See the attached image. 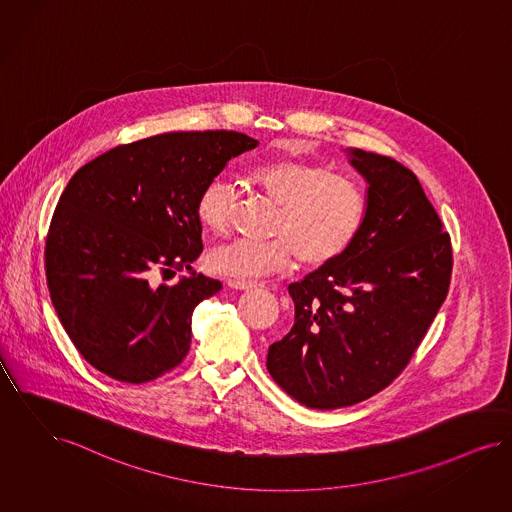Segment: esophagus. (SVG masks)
Wrapping results in <instances>:
<instances>
[{
    "label": "esophagus",
    "instance_id": "34e87169",
    "mask_svg": "<svg viewBox=\"0 0 512 512\" xmlns=\"http://www.w3.org/2000/svg\"><path fill=\"white\" fill-rule=\"evenodd\" d=\"M226 284H228L229 288H233V290H254V288H260V286H262L260 283L241 281V279H228Z\"/></svg>",
    "mask_w": 512,
    "mask_h": 512
}]
</instances>
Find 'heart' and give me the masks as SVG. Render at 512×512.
Masks as SVG:
<instances>
[{
    "mask_svg": "<svg viewBox=\"0 0 512 512\" xmlns=\"http://www.w3.org/2000/svg\"><path fill=\"white\" fill-rule=\"evenodd\" d=\"M248 182L269 197L275 214L273 239H233L212 248L210 269L233 279H258L298 262L307 269L334 264L359 237L366 218V193L347 176L322 165L275 157L254 165ZM235 191L226 178L209 180L197 195L199 222L214 233L229 228Z\"/></svg>",
    "mask_w": 512,
    "mask_h": 512,
    "instance_id": "heart-1",
    "label": "heart"
}]
</instances>
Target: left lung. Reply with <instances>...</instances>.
<instances>
[{
    "instance_id": "obj_1",
    "label": "left lung",
    "mask_w": 512,
    "mask_h": 512,
    "mask_svg": "<svg viewBox=\"0 0 512 512\" xmlns=\"http://www.w3.org/2000/svg\"><path fill=\"white\" fill-rule=\"evenodd\" d=\"M366 180L359 237L334 264L288 284L294 326L269 345L267 370L307 408L334 410L385 389L425 338L452 277V243L416 174L345 150Z\"/></svg>"
}]
</instances>
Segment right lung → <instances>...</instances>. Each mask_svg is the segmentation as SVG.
<instances>
[{
  "mask_svg": "<svg viewBox=\"0 0 512 512\" xmlns=\"http://www.w3.org/2000/svg\"><path fill=\"white\" fill-rule=\"evenodd\" d=\"M258 140L235 131L167 133L83 165L58 199L45 273L81 357L123 383H146L190 351L191 313L222 283L191 269L203 252L195 201L231 157ZM191 277L154 281L172 268Z\"/></svg>",
  "mask_w": 512,
  "mask_h": 512,
  "instance_id": "1",
  "label": "right lung"
}]
</instances>
